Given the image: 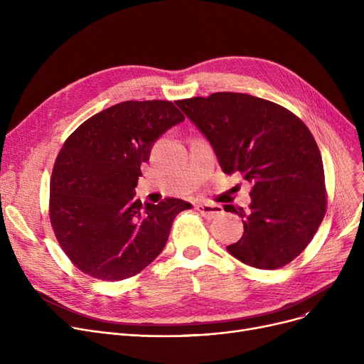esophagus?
<instances>
[{"label":"esophagus","mask_w":364,"mask_h":364,"mask_svg":"<svg viewBox=\"0 0 364 364\" xmlns=\"http://www.w3.org/2000/svg\"><path fill=\"white\" fill-rule=\"evenodd\" d=\"M198 211L208 220H213L218 215H221L224 211H223V206L221 205H211V203H198L195 206Z\"/></svg>","instance_id":"esophagus-1"}]
</instances>
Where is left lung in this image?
Masks as SVG:
<instances>
[{
    "mask_svg": "<svg viewBox=\"0 0 364 364\" xmlns=\"http://www.w3.org/2000/svg\"><path fill=\"white\" fill-rule=\"evenodd\" d=\"M176 105L211 143L224 174L250 181L242 237L227 246L239 261L274 270L296 258L326 213L320 150L310 129L288 109L242 92H214Z\"/></svg>",
    "mask_w": 364,
    "mask_h": 364,
    "instance_id": "8db88e82",
    "label": "left lung"
}]
</instances>
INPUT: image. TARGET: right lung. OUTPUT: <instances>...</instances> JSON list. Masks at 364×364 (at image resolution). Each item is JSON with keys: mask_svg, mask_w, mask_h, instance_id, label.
I'll return each mask as SVG.
<instances>
[{"mask_svg": "<svg viewBox=\"0 0 364 364\" xmlns=\"http://www.w3.org/2000/svg\"><path fill=\"white\" fill-rule=\"evenodd\" d=\"M184 121L165 100L122 102L87 119L65 141L50 181L57 242L81 272L118 282L136 276L166 245L176 215L192 205L136 199L155 141Z\"/></svg>", "mask_w": 364, "mask_h": 364, "instance_id": "right-lung-1", "label": "right lung"}]
</instances>
